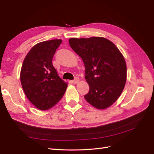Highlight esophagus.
<instances>
[{"instance_id": "1", "label": "esophagus", "mask_w": 154, "mask_h": 154, "mask_svg": "<svg viewBox=\"0 0 154 154\" xmlns=\"http://www.w3.org/2000/svg\"><path fill=\"white\" fill-rule=\"evenodd\" d=\"M79 77H75V79L72 81V83H74V84H76V83H77L78 82H79Z\"/></svg>"}]
</instances>
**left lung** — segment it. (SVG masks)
Listing matches in <instances>:
<instances>
[{"label":"left lung","instance_id":"obj_1","mask_svg":"<svg viewBox=\"0 0 154 154\" xmlns=\"http://www.w3.org/2000/svg\"><path fill=\"white\" fill-rule=\"evenodd\" d=\"M69 43L85 67L89 91L85 99L98 109L109 107L126 84V64L122 54L112 42L102 37L70 38Z\"/></svg>","mask_w":154,"mask_h":154}]
</instances>
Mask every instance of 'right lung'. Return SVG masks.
Returning a JSON list of instances; mask_svg holds the SVG:
<instances>
[{"label": "right lung", "mask_w": 154, "mask_h": 154, "mask_svg": "<svg viewBox=\"0 0 154 154\" xmlns=\"http://www.w3.org/2000/svg\"><path fill=\"white\" fill-rule=\"evenodd\" d=\"M61 40H51L35 44L22 65L20 81L28 100L41 110L55 105L67 87L52 65V59Z\"/></svg>", "instance_id": "right-lung-1"}]
</instances>
